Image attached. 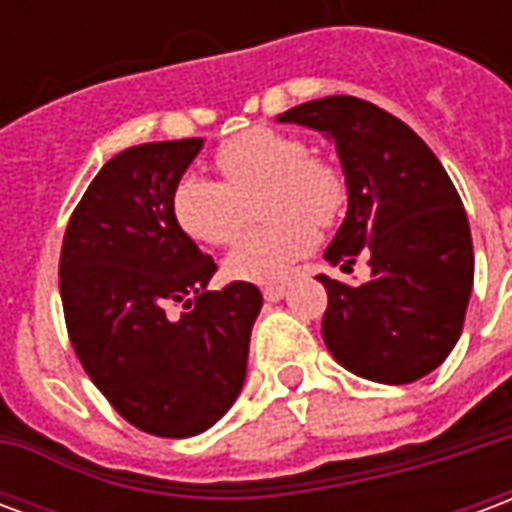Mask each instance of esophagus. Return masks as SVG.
I'll list each match as a JSON object with an SVG mask.
<instances>
[{
    "instance_id": "34e87169",
    "label": "esophagus",
    "mask_w": 512,
    "mask_h": 512,
    "mask_svg": "<svg viewBox=\"0 0 512 512\" xmlns=\"http://www.w3.org/2000/svg\"><path fill=\"white\" fill-rule=\"evenodd\" d=\"M285 293H288V288H285V285H266V288H263V299L279 301L282 296H285Z\"/></svg>"
}]
</instances>
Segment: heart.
I'll list each match as a JSON object with an SVG mask.
<instances>
[{
  "instance_id": "heart-1",
  "label": "heart",
  "mask_w": 512,
  "mask_h": 512,
  "mask_svg": "<svg viewBox=\"0 0 512 512\" xmlns=\"http://www.w3.org/2000/svg\"><path fill=\"white\" fill-rule=\"evenodd\" d=\"M222 180L183 175L169 211L183 233L208 246L230 244L257 201L263 227L244 233L224 257V274L271 285L318 244L315 227H334L348 205L345 172L279 128H246L213 153Z\"/></svg>"
}]
</instances>
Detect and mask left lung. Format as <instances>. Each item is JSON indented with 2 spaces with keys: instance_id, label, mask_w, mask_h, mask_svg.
Returning <instances> with one entry per match:
<instances>
[{
  "instance_id": "8db88e82",
  "label": "left lung",
  "mask_w": 512,
  "mask_h": 512,
  "mask_svg": "<svg viewBox=\"0 0 512 512\" xmlns=\"http://www.w3.org/2000/svg\"><path fill=\"white\" fill-rule=\"evenodd\" d=\"M329 136L348 180V216L326 249L362 285L318 277L329 304L323 343L356 376L411 384L450 356L474 282L472 233L450 175L411 128L354 95H329L279 115Z\"/></svg>"
}]
</instances>
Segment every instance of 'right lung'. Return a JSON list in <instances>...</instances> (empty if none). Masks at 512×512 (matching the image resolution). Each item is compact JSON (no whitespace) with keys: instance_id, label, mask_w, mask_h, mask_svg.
Listing matches in <instances>:
<instances>
[{"instance_id":"add662e5","label":"right lung","mask_w":512,"mask_h":512,"mask_svg":"<svg viewBox=\"0 0 512 512\" xmlns=\"http://www.w3.org/2000/svg\"><path fill=\"white\" fill-rule=\"evenodd\" d=\"M200 145L147 142L109 158L60 252L62 312L84 373L126 422L164 439L197 436L233 406L263 307L249 282L205 290L216 263L172 219V186Z\"/></svg>"}]
</instances>
